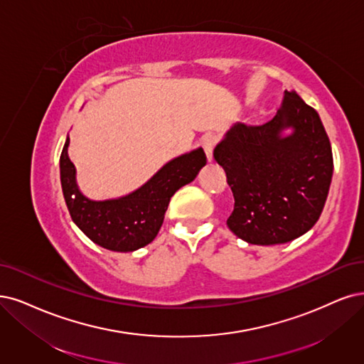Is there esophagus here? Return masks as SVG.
<instances>
[{
    "mask_svg": "<svg viewBox=\"0 0 364 364\" xmlns=\"http://www.w3.org/2000/svg\"><path fill=\"white\" fill-rule=\"evenodd\" d=\"M214 145H216V136L214 134H205V136L203 138V148L205 151V156L208 159V161L213 160V148Z\"/></svg>",
    "mask_w": 364,
    "mask_h": 364,
    "instance_id": "obj_1",
    "label": "esophagus"
}]
</instances>
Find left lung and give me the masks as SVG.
Returning a JSON list of instances; mask_svg holds the SVG:
<instances>
[{
  "label": "left lung",
  "mask_w": 364,
  "mask_h": 364,
  "mask_svg": "<svg viewBox=\"0 0 364 364\" xmlns=\"http://www.w3.org/2000/svg\"><path fill=\"white\" fill-rule=\"evenodd\" d=\"M234 193L230 230L250 245H284L318 222L333 177V154L318 112L285 91L262 126L235 123L214 148Z\"/></svg>",
  "instance_id": "8db88e82"
}]
</instances>
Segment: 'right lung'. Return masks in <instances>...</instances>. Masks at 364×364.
<instances>
[{
	"instance_id": "obj_1",
	"label": "right lung",
	"mask_w": 364,
	"mask_h": 364,
	"mask_svg": "<svg viewBox=\"0 0 364 364\" xmlns=\"http://www.w3.org/2000/svg\"><path fill=\"white\" fill-rule=\"evenodd\" d=\"M67 134L60 157L63 195L72 220L92 243L112 252H133L156 238L172 195L192 183L207 164L203 148L173 157L136 191L94 200L80 192L76 168L69 157Z\"/></svg>"
}]
</instances>
